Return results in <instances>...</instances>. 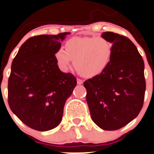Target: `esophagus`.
<instances>
[{
    "instance_id": "1",
    "label": "esophagus",
    "mask_w": 154,
    "mask_h": 154,
    "mask_svg": "<svg viewBox=\"0 0 154 154\" xmlns=\"http://www.w3.org/2000/svg\"><path fill=\"white\" fill-rule=\"evenodd\" d=\"M77 84L78 85L83 84V80H82V79H80V78H77Z\"/></svg>"
}]
</instances>
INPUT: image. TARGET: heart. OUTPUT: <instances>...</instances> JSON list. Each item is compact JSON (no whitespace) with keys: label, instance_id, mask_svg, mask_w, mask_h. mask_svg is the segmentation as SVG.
Instances as JSON below:
<instances>
[{"label":"heart","instance_id":"obj_1","mask_svg":"<svg viewBox=\"0 0 154 154\" xmlns=\"http://www.w3.org/2000/svg\"><path fill=\"white\" fill-rule=\"evenodd\" d=\"M112 44L102 36L74 37L66 41L65 51L59 50L56 59L61 68L68 70L71 59L80 74L90 77L105 68L110 61Z\"/></svg>","mask_w":154,"mask_h":154}]
</instances>
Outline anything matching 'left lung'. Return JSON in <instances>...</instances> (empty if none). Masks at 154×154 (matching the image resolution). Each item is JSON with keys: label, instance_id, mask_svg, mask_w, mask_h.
<instances>
[{"label": "left lung", "instance_id": "1", "mask_svg": "<svg viewBox=\"0 0 154 154\" xmlns=\"http://www.w3.org/2000/svg\"><path fill=\"white\" fill-rule=\"evenodd\" d=\"M112 44L110 62L83 83L94 123L104 130H117L135 118L144 100V63L135 44L123 35L104 32Z\"/></svg>", "mask_w": 154, "mask_h": 154}]
</instances>
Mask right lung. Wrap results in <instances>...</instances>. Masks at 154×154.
Here are the masks:
<instances>
[{"instance_id":"1","label":"right lung","mask_w":154,"mask_h":154,"mask_svg":"<svg viewBox=\"0 0 154 154\" xmlns=\"http://www.w3.org/2000/svg\"><path fill=\"white\" fill-rule=\"evenodd\" d=\"M69 32L28 38L13 59L8 80V104L28 127L48 131L60 123L65 101L77 86L71 73L59 70L56 53Z\"/></svg>"}]
</instances>
